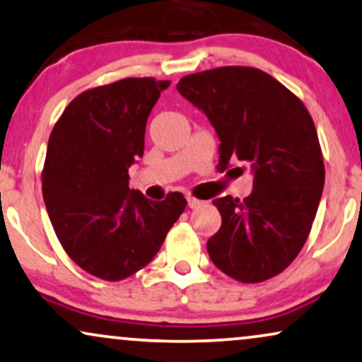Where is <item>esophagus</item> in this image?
I'll use <instances>...</instances> for the list:
<instances>
[{"mask_svg":"<svg viewBox=\"0 0 362 362\" xmlns=\"http://www.w3.org/2000/svg\"><path fill=\"white\" fill-rule=\"evenodd\" d=\"M203 204V201H199V199H196V198H187V206H189L191 209H194V208H198V206H201Z\"/></svg>","mask_w":362,"mask_h":362,"instance_id":"34e87169","label":"esophagus"}]
</instances>
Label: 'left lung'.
Segmentation results:
<instances>
[{
  "label": "left lung",
  "mask_w": 362,
  "mask_h": 362,
  "mask_svg": "<svg viewBox=\"0 0 362 362\" xmlns=\"http://www.w3.org/2000/svg\"><path fill=\"white\" fill-rule=\"evenodd\" d=\"M176 88L216 129L219 170L243 161L255 175L247 198L213 201L223 223L206 244L211 261L241 283L273 278L303 250L325 187L311 115L284 84L256 68L187 74Z\"/></svg>",
  "instance_id": "1"
}]
</instances>
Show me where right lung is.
Masks as SVG:
<instances>
[{"label": "right lung", "instance_id": "obj_1", "mask_svg": "<svg viewBox=\"0 0 362 362\" xmlns=\"http://www.w3.org/2000/svg\"><path fill=\"white\" fill-rule=\"evenodd\" d=\"M170 81L126 78L74 98L54 124L43 168V198L66 255L105 281L134 274L156 256L186 208L129 189L128 170L143 156L146 121Z\"/></svg>", "mask_w": 362, "mask_h": 362}]
</instances>
